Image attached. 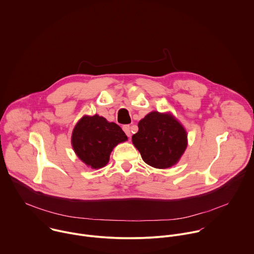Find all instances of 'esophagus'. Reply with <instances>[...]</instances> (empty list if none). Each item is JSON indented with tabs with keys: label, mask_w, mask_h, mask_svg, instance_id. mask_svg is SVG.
Returning <instances> with one entry per match:
<instances>
[{
	"label": "esophagus",
	"mask_w": 254,
	"mask_h": 254,
	"mask_svg": "<svg viewBox=\"0 0 254 254\" xmlns=\"http://www.w3.org/2000/svg\"><path fill=\"white\" fill-rule=\"evenodd\" d=\"M122 129H123V131L125 132V134H126L128 137L131 136V127H130L129 125H124V126L122 127Z\"/></svg>",
	"instance_id": "1"
}]
</instances>
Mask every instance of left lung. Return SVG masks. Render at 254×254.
Listing matches in <instances>:
<instances>
[{"label": "left lung", "mask_w": 254, "mask_h": 254, "mask_svg": "<svg viewBox=\"0 0 254 254\" xmlns=\"http://www.w3.org/2000/svg\"><path fill=\"white\" fill-rule=\"evenodd\" d=\"M138 127V132L132 136L133 144L144 162L154 168L172 167L187 148V133L170 114L151 112Z\"/></svg>", "instance_id": "left-lung-1"}]
</instances>
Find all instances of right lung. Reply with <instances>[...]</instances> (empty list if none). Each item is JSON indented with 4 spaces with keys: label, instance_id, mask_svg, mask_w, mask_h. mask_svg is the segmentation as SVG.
I'll list each match as a JSON object with an SVG mask.
<instances>
[{
    "label": "right lung",
    "instance_id": "1",
    "mask_svg": "<svg viewBox=\"0 0 254 254\" xmlns=\"http://www.w3.org/2000/svg\"><path fill=\"white\" fill-rule=\"evenodd\" d=\"M127 136L117 124L98 115L84 116L73 129L71 142L78 158L87 166L98 169L105 166L112 149Z\"/></svg>",
    "mask_w": 254,
    "mask_h": 254
}]
</instances>
